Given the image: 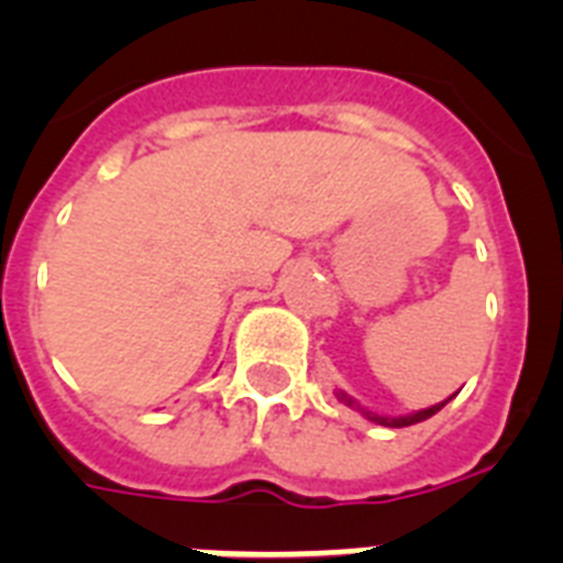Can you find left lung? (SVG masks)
<instances>
[{
    "instance_id": "left-lung-1",
    "label": "left lung",
    "mask_w": 563,
    "mask_h": 563,
    "mask_svg": "<svg viewBox=\"0 0 563 563\" xmlns=\"http://www.w3.org/2000/svg\"><path fill=\"white\" fill-rule=\"evenodd\" d=\"M452 397H454V394H452ZM452 397H449V399H452ZM336 399H339V402H342V406L360 411V415L365 417V420L376 422V426H385V429H406V426H415V422L429 420V417L438 415L440 408H443L445 402H449V399H443V402H438V406L422 408V411H415V415H406V417H383V415H374V411H368V408H365V406H360V402H356V399L351 397V394H345V391H336Z\"/></svg>"
}]
</instances>
